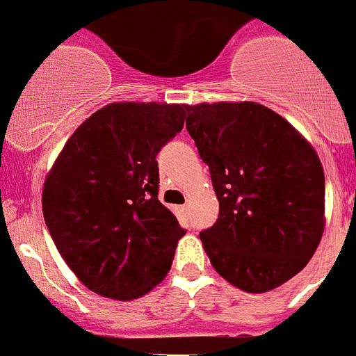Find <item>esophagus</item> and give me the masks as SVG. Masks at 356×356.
Returning a JSON list of instances; mask_svg holds the SVG:
<instances>
[{"label":"esophagus","mask_w":356,"mask_h":356,"mask_svg":"<svg viewBox=\"0 0 356 356\" xmlns=\"http://www.w3.org/2000/svg\"><path fill=\"white\" fill-rule=\"evenodd\" d=\"M180 209H181V213H186V215H187V211H189V204H184Z\"/></svg>","instance_id":"obj_1"}]
</instances>
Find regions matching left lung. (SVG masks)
I'll return each mask as SVG.
<instances>
[{"label":"left lung","mask_w":356,"mask_h":356,"mask_svg":"<svg viewBox=\"0 0 356 356\" xmlns=\"http://www.w3.org/2000/svg\"><path fill=\"white\" fill-rule=\"evenodd\" d=\"M218 218L200 233L213 268L261 294L305 268L325 226V176L312 145L257 102L186 104Z\"/></svg>","instance_id":"8db88e82"}]
</instances>
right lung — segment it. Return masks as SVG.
Wrapping results in <instances>:
<instances>
[{
  "label": "right lung",
  "mask_w": 356,
  "mask_h": 356,
  "mask_svg": "<svg viewBox=\"0 0 356 356\" xmlns=\"http://www.w3.org/2000/svg\"><path fill=\"white\" fill-rule=\"evenodd\" d=\"M184 121L186 104H106L71 134L45 176L53 243L95 294L136 300L170 270L186 229L158 200L156 154Z\"/></svg>",
  "instance_id": "1"
}]
</instances>
